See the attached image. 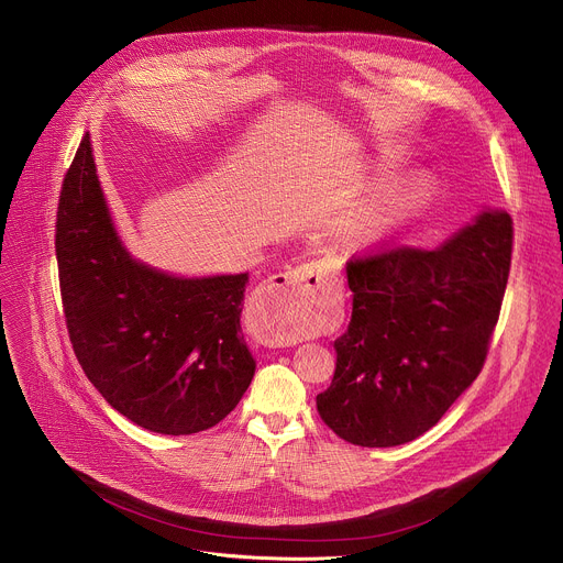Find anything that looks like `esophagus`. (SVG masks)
Returning <instances> with one entry per match:
<instances>
[{
	"instance_id": "obj_1",
	"label": "esophagus",
	"mask_w": 563,
	"mask_h": 563,
	"mask_svg": "<svg viewBox=\"0 0 563 563\" xmlns=\"http://www.w3.org/2000/svg\"><path fill=\"white\" fill-rule=\"evenodd\" d=\"M339 291L328 280L319 263H302L283 274L261 296L263 312L269 319L267 341L289 345L310 339L308 328H323L334 319Z\"/></svg>"
}]
</instances>
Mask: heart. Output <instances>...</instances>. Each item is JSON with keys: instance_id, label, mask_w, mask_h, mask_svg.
<instances>
[{"instance_id": "obj_1", "label": "heart", "mask_w": 563, "mask_h": 563, "mask_svg": "<svg viewBox=\"0 0 563 563\" xmlns=\"http://www.w3.org/2000/svg\"><path fill=\"white\" fill-rule=\"evenodd\" d=\"M429 195V184L424 179H416L408 184L406 188H401L386 207H382L379 211L371 213L364 222H362V233L371 240H379L386 233H393L399 222L411 213L413 209H418L420 203L427 199Z\"/></svg>"}]
</instances>
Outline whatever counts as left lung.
Instances as JSON below:
<instances>
[{
	"label": "left lung",
	"instance_id": "left-lung-1",
	"mask_svg": "<svg viewBox=\"0 0 563 563\" xmlns=\"http://www.w3.org/2000/svg\"><path fill=\"white\" fill-rule=\"evenodd\" d=\"M515 227L485 211L440 249L382 244L352 255V319L317 395L345 442L395 446L427 433L481 375L512 261Z\"/></svg>",
	"mask_w": 563,
	"mask_h": 563
}]
</instances>
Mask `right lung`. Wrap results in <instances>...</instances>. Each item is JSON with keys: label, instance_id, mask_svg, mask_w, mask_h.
<instances>
[{"label": "right lung", "instance_id": "add662e5", "mask_svg": "<svg viewBox=\"0 0 563 563\" xmlns=\"http://www.w3.org/2000/svg\"><path fill=\"white\" fill-rule=\"evenodd\" d=\"M63 310L76 360L134 424L190 435L222 422L255 371L240 334L249 274L175 278L132 261L82 136L56 216Z\"/></svg>", "mask_w": 563, "mask_h": 563}]
</instances>
